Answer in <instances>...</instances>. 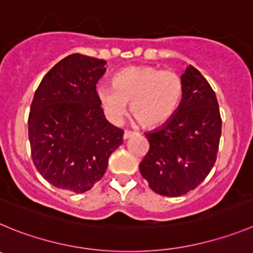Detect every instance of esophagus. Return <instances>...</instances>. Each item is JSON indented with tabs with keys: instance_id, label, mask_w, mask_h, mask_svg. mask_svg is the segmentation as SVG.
I'll return each instance as SVG.
<instances>
[{
	"instance_id": "obj_1",
	"label": "esophagus",
	"mask_w": 253,
	"mask_h": 253,
	"mask_svg": "<svg viewBox=\"0 0 253 253\" xmlns=\"http://www.w3.org/2000/svg\"><path fill=\"white\" fill-rule=\"evenodd\" d=\"M133 135H135L133 132L127 129V131H125V133H124V140H128V138H131Z\"/></svg>"
}]
</instances>
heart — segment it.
Listing matches in <instances>:
<instances>
[{
	"mask_svg": "<svg viewBox=\"0 0 253 253\" xmlns=\"http://www.w3.org/2000/svg\"><path fill=\"white\" fill-rule=\"evenodd\" d=\"M97 94L113 121L126 113L131 102L132 117L145 128H155L175 115L183 98L184 83L174 70L136 65L116 73L112 87H99Z\"/></svg>",
	"mask_w": 253,
	"mask_h": 253,
	"instance_id": "1",
	"label": "heart"
}]
</instances>
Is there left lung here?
<instances>
[{"mask_svg": "<svg viewBox=\"0 0 253 253\" xmlns=\"http://www.w3.org/2000/svg\"><path fill=\"white\" fill-rule=\"evenodd\" d=\"M184 94L169 121L147 132L140 171L155 193L179 197L197 188L217 160L222 120L214 90L198 69L181 74Z\"/></svg>", "mask_w": 253, "mask_h": 253, "instance_id": "1", "label": "left lung"}]
</instances>
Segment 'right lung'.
Returning <instances> with one entry per match:
<instances>
[{
    "label": "right lung",
    "instance_id": "obj_1",
    "mask_svg": "<svg viewBox=\"0 0 253 253\" xmlns=\"http://www.w3.org/2000/svg\"><path fill=\"white\" fill-rule=\"evenodd\" d=\"M106 61L72 54L39 84L29 115L31 156L55 188L85 193L102 179L124 131L104 117L95 84Z\"/></svg>",
    "mask_w": 253,
    "mask_h": 253
}]
</instances>
